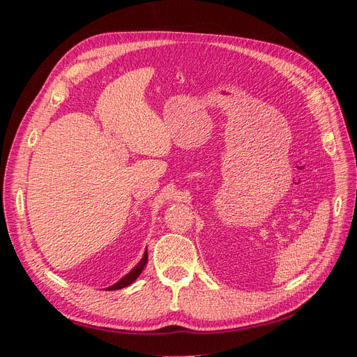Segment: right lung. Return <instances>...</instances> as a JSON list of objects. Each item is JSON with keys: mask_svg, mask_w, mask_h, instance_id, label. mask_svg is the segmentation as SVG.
<instances>
[{"mask_svg": "<svg viewBox=\"0 0 357 357\" xmlns=\"http://www.w3.org/2000/svg\"><path fill=\"white\" fill-rule=\"evenodd\" d=\"M147 250L144 252V256H143V259L142 261H139L131 271H129L123 278H121L119 280V282L116 283V284H113V286H110V287H107L105 290H117V289H123V287H126V286H129V284H132L135 280L138 278V275L142 274V271L144 269V266H146V264H147Z\"/></svg>", "mask_w": 357, "mask_h": 357, "instance_id": "obj_1", "label": "right lung"}]
</instances>
